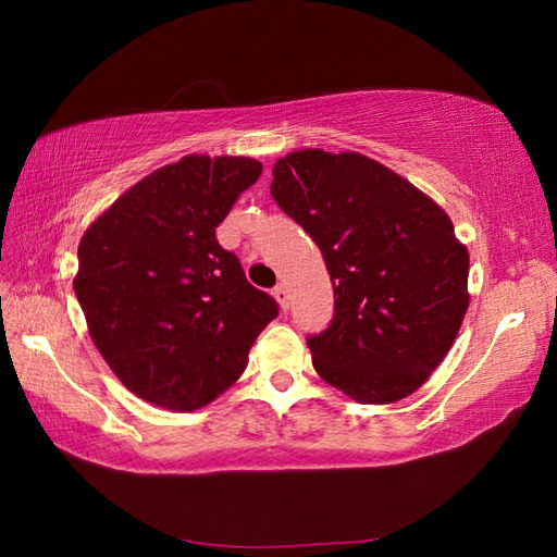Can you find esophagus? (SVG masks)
Returning a JSON list of instances; mask_svg holds the SVG:
<instances>
[{
	"mask_svg": "<svg viewBox=\"0 0 557 557\" xmlns=\"http://www.w3.org/2000/svg\"><path fill=\"white\" fill-rule=\"evenodd\" d=\"M272 297H275V301L280 304L282 311L289 309V289H287V285H277L275 289H272Z\"/></svg>",
	"mask_w": 557,
	"mask_h": 557,
	"instance_id": "1",
	"label": "esophagus"
}]
</instances>
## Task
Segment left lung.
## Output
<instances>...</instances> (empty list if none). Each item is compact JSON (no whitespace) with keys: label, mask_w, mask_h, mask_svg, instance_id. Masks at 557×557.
<instances>
[{"label":"left lung","mask_w":557,"mask_h":557,"mask_svg":"<svg viewBox=\"0 0 557 557\" xmlns=\"http://www.w3.org/2000/svg\"><path fill=\"white\" fill-rule=\"evenodd\" d=\"M270 194L321 248L333 323L313 369L361 405L405 399L441 366L469 306V251L433 198L361 152L294 150Z\"/></svg>","instance_id":"1"}]
</instances>
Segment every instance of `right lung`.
<instances>
[{"label": "right lung", "mask_w": 557, "mask_h": 557, "mask_svg": "<svg viewBox=\"0 0 557 557\" xmlns=\"http://www.w3.org/2000/svg\"><path fill=\"white\" fill-rule=\"evenodd\" d=\"M260 172L253 158L184 156L124 191L81 236L74 292L92 345L150 405H210L239 381L277 315L215 236Z\"/></svg>", "instance_id": "right-lung-1"}]
</instances>
